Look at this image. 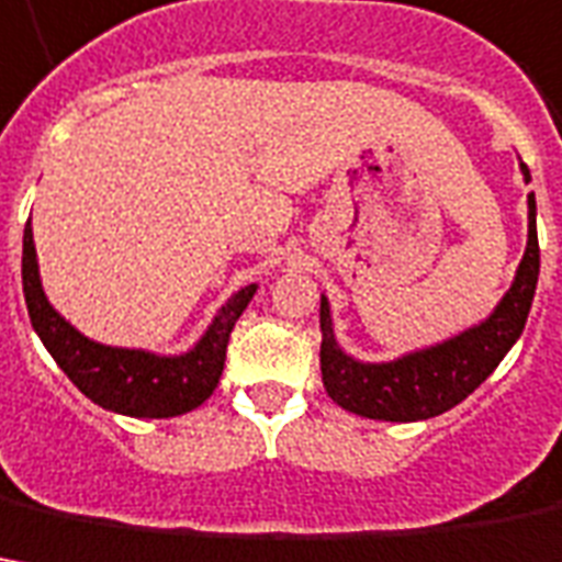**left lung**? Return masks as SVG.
<instances>
[{
	"label": "left lung",
	"mask_w": 562,
	"mask_h": 562,
	"mask_svg": "<svg viewBox=\"0 0 562 562\" xmlns=\"http://www.w3.org/2000/svg\"><path fill=\"white\" fill-rule=\"evenodd\" d=\"M522 176L529 182L526 164H522ZM536 284V194H529L526 254H522L514 284L483 325L470 327L439 346L386 361V364H364V361L349 359L337 346L334 325H330V306L322 296V380H325L327 395L346 412L371 417V420H402V424L427 420L454 408L498 368L507 349L517 342L532 308Z\"/></svg>",
	"instance_id": "left-lung-1"
}]
</instances>
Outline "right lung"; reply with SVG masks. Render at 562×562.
Returning <instances> with one entry per match:
<instances>
[{
    "label": "right lung",
    "mask_w": 562,
    "mask_h": 562,
    "mask_svg": "<svg viewBox=\"0 0 562 562\" xmlns=\"http://www.w3.org/2000/svg\"><path fill=\"white\" fill-rule=\"evenodd\" d=\"M24 300L33 330L40 334L52 359L74 380L79 393L89 395L95 405L130 417H176L203 405L225 368V349L232 327L240 312L254 300L256 284L240 288L220 308L201 342L184 356H154L142 349H116L82 337L77 327L67 325L55 308L48 306L36 266L33 228H24Z\"/></svg>",
    "instance_id": "right-lung-1"
}]
</instances>
